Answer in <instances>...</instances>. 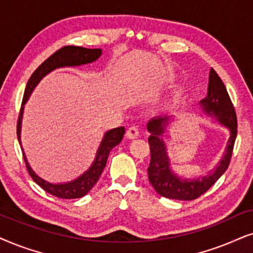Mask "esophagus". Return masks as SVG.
Masks as SVG:
<instances>
[{"label":"esophagus","mask_w":253,"mask_h":253,"mask_svg":"<svg viewBox=\"0 0 253 253\" xmlns=\"http://www.w3.org/2000/svg\"><path fill=\"white\" fill-rule=\"evenodd\" d=\"M126 136H127V139H130V140L136 139V137L139 136V128H137L136 126L129 127L126 132Z\"/></svg>","instance_id":"obj_1"}]
</instances>
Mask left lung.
I'll return each instance as SVG.
<instances>
[{
	"instance_id": "8db88e82",
	"label": "left lung",
	"mask_w": 253,
	"mask_h": 253,
	"mask_svg": "<svg viewBox=\"0 0 253 253\" xmlns=\"http://www.w3.org/2000/svg\"><path fill=\"white\" fill-rule=\"evenodd\" d=\"M199 106L204 114L217 121L228 129L229 139L224 154L215 169L206 176L186 178L176 173L171 167L167 144L163 135L167 127L173 121V114L154 117L148 121L147 129L150 133L148 142L150 146V164L148 168V178L155 191L162 197L173 200H194L210 190L213 184L228 169L232 148L237 135V120L235 109L225 89L223 82L216 72L211 68L206 98L201 99Z\"/></svg>"
}]
</instances>
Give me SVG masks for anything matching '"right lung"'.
I'll return each instance as SVG.
<instances>
[{
  "label": "right lung",
  "mask_w": 253,
  "mask_h": 253,
  "mask_svg": "<svg viewBox=\"0 0 253 253\" xmlns=\"http://www.w3.org/2000/svg\"><path fill=\"white\" fill-rule=\"evenodd\" d=\"M102 48H85V47L79 46H65L59 50H56L53 55H50L46 61H43L38 68L35 70L30 77L28 84H26L24 97H23L21 113L18 117V123H17V137H18L19 144H21L23 156L28 168V171L32 179L39 185L42 190H45L47 193L54 195V197L61 198V199H79L84 195L89 193L91 188L95 186L98 181L100 174H102L104 168L106 166L107 157H109L110 151L114 147L118 146L123 140L125 134V127H117L107 130L104 134L100 144L97 149L95 160L91 163L89 169L79 176L75 179L66 181V183H50L38 176L32 169L28 158L25 156L24 149L22 147L21 141V132H22V120L23 113H24V105L28 102V99L31 96V93L35 90V87L38 85L46 75H48L53 70L59 68H65V67H80L87 65V63L95 62L102 56Z\"/></svg>",
  "instance_id": "add662e5"
}]
</instances>
